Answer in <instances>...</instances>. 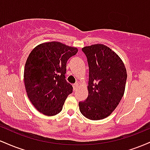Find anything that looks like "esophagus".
<instances>
[{
	"label": "esophagus",
	"instance_id": "1",
	"mask_svg": "<svg viewBox=\"0 0 150 150\" xmlns=\"http://www.w3.org/2000/svg\"><path fill=\"white\" fill-rule=\"evenodd\" d=\"M77 87H78V83H75L73 85V89L74 90L76 91V89H77Z\"/></svg>",
	"mask_w": 150,
	"mask_h": 150
}]
</instances>
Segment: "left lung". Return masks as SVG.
Segmentation results:
<instances>
[{
    "label": "left lung",
    "mask_w": 150,
    "mask_h": 150,
    "mask_svg": "<svg viewBox=\"0 0 150 150\" xmlns=\"http://www.w3.org/2000/svg\"><path fill=\"white\" fill-rule=\"evenodd\" d=\"M82 51L89 65V94L85 101L79 102L80 111L88 119H104L124 94L126 69L119 56L104 44L85 46Z\"/></svg>",
    "instance_id": "obj_1"
}]
</instances>
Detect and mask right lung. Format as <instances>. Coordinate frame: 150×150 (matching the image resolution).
I'll return each mask as SVG.
<instances>
[{
	"mask_svg": "<svg viewBox=\"0 0 150 150\" xmlns=\"http://www.w3.org/2000/svg\"><path fill=\"white\" fill-rule=\"evenodd\" d=\"M77 51L51 42L36 46L29 55L24 71L26 92L43 114L51 116L61 112L66 98L73 92V86L65 80L66 63Z\"/></svg>",
	"mask_w": 150,
	"mask_h": 150,
	"instance_id": "right-lung-1",
	"label": "right lung"
}]
</instances>
